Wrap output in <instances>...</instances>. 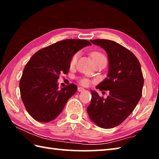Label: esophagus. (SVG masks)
I'll list each match as a JSON object with an SVG mask.
<instances>
[{
  "mask_svg": "<svg viewBox=\"0 0 159 159\" xmlns=\"http://www.w3.org/2000/svg\"><path fill=\"white\" fill-rule=\"evenodd\" d=\"M84 90H85L84 88H83L81 87L78 88V91H79V92H82V91H84Z\"/></svg>",
  "mask_w": 159,
  "mask_h": 159,
  "instance_id": "1",
  "label": "esophagus"
}]
</instances>
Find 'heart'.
Here are the masks:
<instances>
[{"label":"heart","instance_id":"obj_1","mask_svg":"<svg viewBox=\"0 0 159 159\" xmlns=\"http://www.w3.org/2000/svg\"><path fill=\"white\" fill-rule=\"evenodd\" d=\"M90 55L95 63L97 62V61L99 60H107L105 56H104L102 52H99V51H94V52H91ZM78 57H79V53H75L73 55H72L71 60H70V62H69L70 66H73L75 65V64H76ZM79 82L80 84H82L83 85H88V83H89V80H88V79H85V78H83V79H80L79 80Z\"/></svg>","mask_w":159,"mask_h":159}]
</instances>
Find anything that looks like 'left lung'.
I'll list each match as a JSON object with an SVG mask.
<instances>
[{
    "mask_svg": "<svg viewBox=\"0 0 159 159\" xmlns=\"http://www.w3.org/2000/svg\"><path fill=\"white\" fill-rule=\"evenodd\" d=\"M107 53V77L97 86L99 90H109L106 99L92 90L87 111L90 119L99 127L112 128L128 118L142 97L144 78L140 63L134 54L115 41L106 39L91 40Z\"/></svg>",
    "mask_w": 159,
    "mask_h": 159,
    "instance_id": "8db88e82",
    "label": "left lung"
}]
</instances>
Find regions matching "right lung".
Wrapping results in <instances>:
<instances>
[{
  "mask_svg": "<svg viewBox=\"0 0 159 159\" xmlns=\"http://www.w3.org/2000/svg\"><path fill=\"white\" fill-rule=\"evenodd\" d=\"M90 42L66 39L42 48L32 56L24 69L20 81L21 98L26 111L39 122L55 119L77 90L71 83L59 89L60 74H68L74 54Z\"/></svg>",
  "mask_w": 159,
  "mask_h": 159,
  "instance_id": "obj_1",
  "label": "right lung"
}]
</instances>
